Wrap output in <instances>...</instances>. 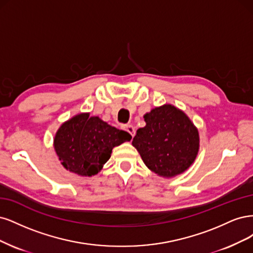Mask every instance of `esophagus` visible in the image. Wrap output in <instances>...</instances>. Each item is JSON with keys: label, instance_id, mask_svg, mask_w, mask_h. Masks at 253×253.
<instances>
[{"label": "esophagus", "instance_id": "esophagus-1", "mask_svg": "<svg viewBox=\"0 0 253 253\" xmlns=\"http://www.w3.org/2000/svg\"><path fill=\"white\" fill-rule=\"evenodd\" d=\"M123 128H124V130H126V131H127L130 135H131L132 137L134 136V134H135V129H134V127H133L132 125H125Z\"/></svg>", "mask_w": 253, "mask_h": 253}]
</instances>
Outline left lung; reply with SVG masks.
Instances as JSON below:
<instances>
[{"mask_svg": "<svg viewBox=\"0 0 253 253\" xmlns=\"http://www.w3.org/2000/svg\"><path fill=\"white\" fill-rule=\"evenodd\" d=\"M132 146L152 172L166 178L180 175L197 159L199 130L186 113L171 104L154 107L144 115Z\"/></svg>", "mask_w": 253, "mask_h": 253, "instance_id": "1", "label": "left lung"}]
</instances>
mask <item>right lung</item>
Here are the masks:
<instances>
[{
    "label": "right lung",
    "mask_w": 253,
    "mask_h": 253,
    "mask_svg": "<svg viewBox=\"0 0 253 253\" xmlns=\"http://www.w3.org/2000/svg\"><path fill=\"white\" fill-rule=\"evenodd\" d=\"M131 135L110 126L99 117L81 112L64 122L53 137V147L63 167L80 176L100 172L112 149Z\"/></svg>",
    "instance_id": "1"
}]
</instances>
